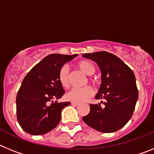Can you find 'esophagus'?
Here are the masks:
<instances>
[{
    "label": "esophagus",
    "mask_w": 154,
    "mask_h": 154,
    "mask_svg": "<svg viewBox=\"0 0 154 154\" xmlns=\"http://www.w3.org/2000/svg\"><path fill=\"white\" fill-rule=\"evenodd\" d=\"M71 104H72V105H75V106H76V105L79 104V103H77V102H72V103H71Z\"/></svg>",
    "instance_id": "34e87169"
}]
</instances>
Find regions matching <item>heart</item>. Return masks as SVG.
I'll return each mask as SVG.
<instances>
[{"mask_svg":"<svg viewBox=\"0 0 154 154\" xmlns=\"http://www.w3.org/2000/svg\"><path fill=\"white\" fill-rule=\"evenodd\" d=\"M77 67L87 75H92L96 72V67L92 62L88 60H81L76 64ZM92 82L95 83L96 80L89 78ZM58 81L64 88H68L69 85V69L67 65H63L58 73ZM93 89L90 85H85L82 88H73L66 93L65 97L72 102H82L93 95Z\"/></svg>","mask_w":154,"mask_h":154,"instance_id":"b5f03b06","label":"heart"}]
</instances>
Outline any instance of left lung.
Masks as SVG:
<instances>
[{
    "label": "left lung",
    "mask_w": 154,
    "mask_h": 154,
    "mask_svg": "<svg viewBox=\"0 0 154 154\" xmlns=\"http://www.w3.org/2000/svg\"><path fill=\"white\" fill-rule=\"evenodd\" d=\"M82 56L94 61L102 72V84L90 112L82 117L88 126L102 133H113L125 126L133 116L138 99L134 73L120 58L107 51L87 53Z\"/></svg>",
    "instance_id": "left-lung-1"
}]
</instances>
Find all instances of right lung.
Wrapping results in <instances>:
<instances>
[{
  "label": "right lung",
  "instance_id": "add662e5",
  "mask_svg": "<svg viewBox=\"0 0 154 154\" xmlns=\"http://www.w3.org/2000/svg\"><path fill=\"white\" fill-rule=\"evenodd\" d=\"M76 55H48L24 77L17 94L16 108L19 125L26 133L42 135L58 125L62 110L70 105L69 102H53L65 93L58 81V73Z\"/></svg>",
  "mask_w": 154,
  "mask_h": 154
}]
</instances>
